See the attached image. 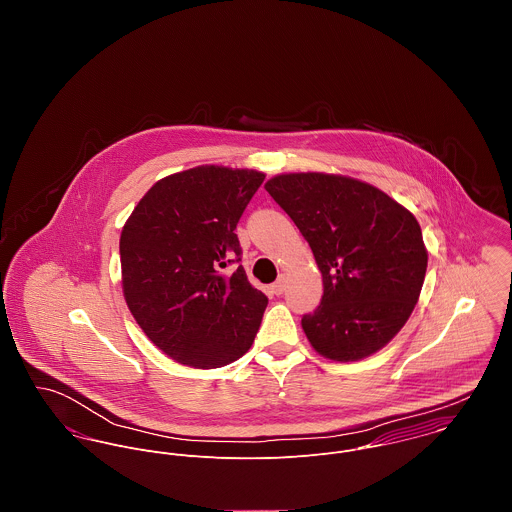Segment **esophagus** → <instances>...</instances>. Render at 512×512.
Returning a JSON list of instances; mask_svg holds the SVG:
<instances>
[{"instance_id": "esophagus-1", "label": "esophagus", "mask_w": 512, "mask_h": 512, "mask_svg": "<svg viewBox=\"0 0 512 512\" xmlns=\"http://www.w3.org/2000/svg\"><path fill=\"white\" fill-rule=\"evenodd\" d=\"M284 290H286V278H280L278 282H274L272 292L276 293V295H280V293H284Z\"/></svg>"}]
</instances>
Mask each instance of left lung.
I'll return each instance as SVG.
<instances>
[{
  "label": "left lung",
  "mask_w": 512,
  "mask_h": 512,
  "mask_svg": "<svg viewBox=\"0 0 512 512\" xmlns=\"http://www.w3.org/2000/svg\"><path fill=\"white\" fill-rule=\"evenodd\" d=\"M309 242L321 305L303 315L311 347L339 363L386 347L412 315L428 250L416 217L374 185L335 173H282L266 185Z\"/></svg>",
  "instance_id": "8db88e82"
}]
</instances>
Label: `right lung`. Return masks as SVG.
<instances>
[{
    "instance_id": "1",
    "label": "right lung",
    "mask_w": 512,
    "mask_h": 512,
    "mask_svg": "<svg viewBox=\"0 0 512 512\" xmlns=\"http://www.w3.org/2000/svg\"><path fill=\"white\" fill-rule=\"evenodd\" d=\"M256 169L199 165L159 179L120 234L122 292L147 339L193 368H219L254 343L268 297L242 266L234 234L264 181Z\"/></svg>"
}]
</instances>
